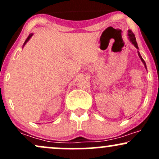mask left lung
Instances as JSON below:
<instances>
[{"label":"left lung","instance_id":"8db88e82","mask_svg":"<svg viewBox=\"0 0 159 159\" xmlns=\"http://www.w3.org/2000/svg\"><path fill=\"white\" fill-rule=\"evenodd\" d=\"M128 35H129V39H130V41L132 42V44L134 45V46H135V48H137L138 49V43H137V42H136V38H135V36H134V34H133V32L132 31V30H129V31H128ZM138 56L140 57V59H141V61L143 62V63L144 64V66H145L146 69H147V66H146V63H145V61H143V58H142V57L140 56V54L139 52H138Z\"/></svg>","mask_w":159,"mask_h":159}]
</instances>
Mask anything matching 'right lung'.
<instances>
[{
  "instance_id": "right-lung-1",
  "label": "right lung",
  "mask_w": 159,
  "mask_h": 159,
  "mask_svg": "<svg viewBox=\"0 0 159 159\" xmlns=\"http://www.w3.org/2000/svg\"><path fill=\"white\" fill-rule=\"evenodd\" d=\"M32 35H33V34H30V35H29V36H28V37H27V39H26V40H25V43H24V45H25V43H27V41H28V40H29V39H30V37H31V36H32Z\"/></svg>"
}]
</instances>
